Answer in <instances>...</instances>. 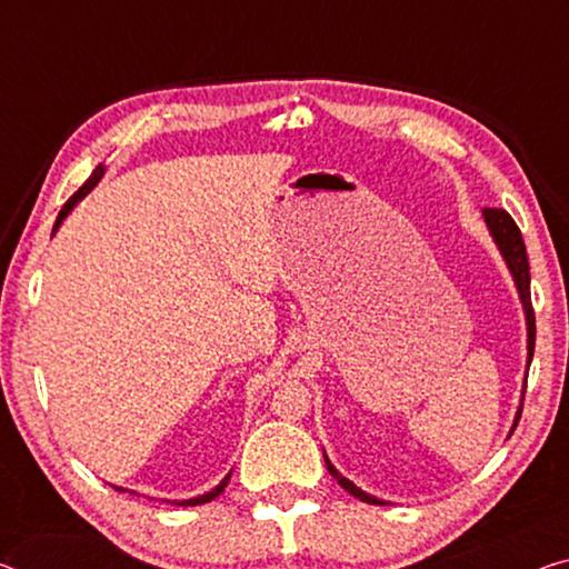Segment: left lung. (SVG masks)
Segmentation results:
<instances>
[{
    "label": "left lung",
    "instance_id": "1",
    "mask_svg": "<svg viewBox=\"0 0 569 569\" xmlns=\"http://www.w3.org/2000/svg\"><path fill=\"white\" fill-rule=\"evenodd\" d=\"M482 217H486V224L490 234H493V240L498 244V250H501V256L506 260L508 270H511L513 276V283L516 288H519V296H521V303H523V313H527V350H529V366H531V358H533V339H537V319H533V309H531V276H529V258H527V244H523V237H521V230L516 227V222L511 219V214H508L506 209H482ZM523 391H527V383H523ZM521 419V409L519 413H516V421H513V429L516 423H519ZM513 435V431H511ZM327 470L332 478L342 486L347 493L360 498V501L366 503H372V506H380L383 501H378L376 496L366 493V490H360L358 486H355L352 480H347L342 472L335 470V465L327 460Z\"/></svg>",
    "mask_w": 569,
    "mask_h": 569
}]
</instances>
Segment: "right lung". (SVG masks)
Here are the masks:
<instances>
[{"label":"right lung","mask_w":569,"mask_h":569,"mask_svg":"<svg viewBox=\"0 0 569 569\" xmlns=\"http://www.w3.org/2000/svg\"><path fill=\"white\" fill-rule=\"evenodd\" d=\"M101 176H104V166H97L94 168V173H91L89 178H87V183H83L81 186V189L79 191H76L73 193V197L71 199H68L66 203H63V209L61 211H58V219H56V224H53V232L58 230V227H61V222H63V219L68 217V214H71V209L76 207V203H79L83 197H87V193L91 191V189H94V186L101 181ZM232 475V472H230ZM230 475H227V478L222 480V482H219V486L217 488H211L209 490V493H203V496H197V498H189V501H181V503H176V506H199V503H209V501H214V498L219 496V493H222V490L227 488V482H230ZM117 490H124V488H117Z\"/></svg>","instance_id":"1"}]
</instances>
